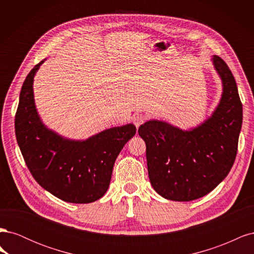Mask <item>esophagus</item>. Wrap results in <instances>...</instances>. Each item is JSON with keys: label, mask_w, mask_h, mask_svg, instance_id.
Wrapping results in <instances>:
<instances>
[{"label": "esophagus", "mask_w": 254, "mask_h": 254, "mask_svg": "<svg viewBox=\"0 0 254 254\" xmlns=\"http://www.w3.org/2000/svg\"><path fill=\"white\" fill-rule=\"evenodd\" d=\"M145 121H146L145 115L142 114V113H137L135 117L133 118V124L135 125L136 128H139L142 124H144Z\"/></svg>", "instance_id": "esophagus-1"}]
</instances>
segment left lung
Listing matches in <instances>:
<instances>
[{
	"mask_svg": "<svg viewBox=\"0 0 254 254\" xmlns=\"http://www.w3.org/2000/svg\"><path fill=\"white\" fill-rule=\"evenodd\" d=\"M212 63L222 93L210 118L188 130L150 120L137 131L146 143L151 186L170 200L190 201L209 194L226 178L236 157L243 105L225 61L214 55Z\"/></svg>",
	"mask_w": 254,
	"mask_h": 254,
	"instance_id": "obj_1",
	"label": "left lung"
}]
</instances>
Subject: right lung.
Here are the masks:
<instances>
[{
  "label": "right lung",
  "instance_id": "right-lung-1",
  "mask_svg": "<svg viewBox=\"0 0 254 254\" xmlns=\"http://www.w3.org/2000/svg\"><path fill=\"white\" fill-rule=\"evenodd\" d=\"M45 59L23 82L14 120L17 142L30 174L61 200L90 203L109 188L115 160L135 134L127 124L103 130L86 140H71L43 124L34 98V78Z\"/></svg>",
  "mask_w": 254,
  "mask_h": 254
}]
</instances>
